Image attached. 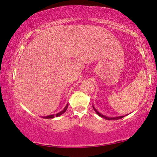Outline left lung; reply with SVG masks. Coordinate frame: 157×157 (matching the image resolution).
I'll return each mask as SVG.
<instances>
[{
  "instance_id": "1",
  "label": "left lung",
  "mask_w": 157,
  "mask_h": 157,
  "mask_svg": "<svg viewBox=\"0 0 157 157\" xmlns=\"http://www.w3.org/2000/svg\"><path fill=\"white\" fill-rule=\"evenodd\" d=\"M93 109L95 110V112L97 113V114L98 116H100V117H102V118H103V119H105L106 120H118V119H122V118L124 117V116H119V117H106V116L103 115L102 114H100V113L98 111L95 109V107H94L93 105Z\"/></svg>"
}]
</instances>
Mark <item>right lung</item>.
Returning <instances> with one entry per match:
<instances>
[{
  "label": "right lung",
  "mask_w": 157,
  "mask_h": 157,
  "mask_svg": "<svg viewBox=\"0 0 157 157\" xmlns=\"http://www.w3.org/2000/svg\"><path fill=\"white\" fill-rule=\"evenodd\" d=\"M67 107H68V104H67L66 107H65L63 109H62L61 112H59L57 113V114H52V115H49V116H45V117H42L43 119H53L55 117H59L60 115L63 114L64 113L66 112L67 109Z\"/></svg>",
  "instance_id": "obj_1"
}]
</instances>
